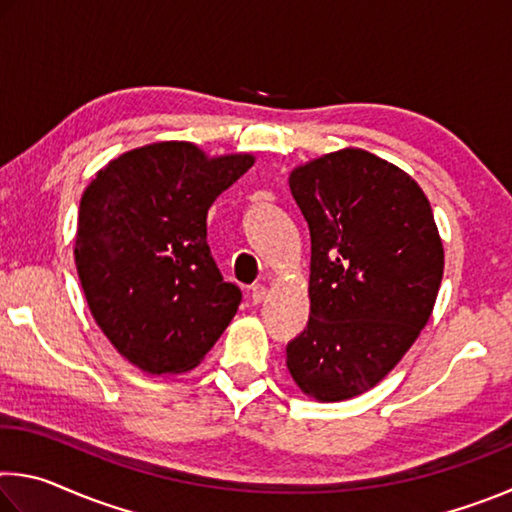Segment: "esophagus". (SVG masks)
Here are the masks:
<instances>
[{
    "label": "esophagus",
    "mask_w": 512,
    "mask_h": 512,
    "mask_svg": "<svg viewBox=\"0 0 512 512\" xmlns=\"http://www.w3.org/2000/svg\"><path fill=\"white\" fill-rule=\"evenodd\" d=\"M266 293L268 289L264 287V284H255L253 291H250V300H253V305H259V302L266 300Z\"/></svg>",
    "instance_id": "34e87169"
}]
</instances>
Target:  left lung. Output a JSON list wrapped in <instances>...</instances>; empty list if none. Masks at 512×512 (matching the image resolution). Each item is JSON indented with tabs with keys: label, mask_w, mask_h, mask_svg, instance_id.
Listing matches in <instances>:
<instances>
[{
	"label": "left lung",
	"mask_w": 512,
	"mask_h": 512,
	"mask_svg": "<svg viewBox=\"0 0 512 512\" xmlns=\"http://www.w3.org/2000/svg\"><path fill=\"white\" fill-rule=\"evenodd\" d=\"M309 225V323L287 345L305 395L343 402L377 386L436 305L445 250L429 198L395 164L341 149L291 171Z\"/></svg>",
	"instance_id": "obj_1"
}]
</instances>
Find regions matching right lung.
<instances>
[{"instance_id":"add662e5","label":"right lung","mask_w":512,"mask_h":512,"mask_svg":"<svg viewBox=\"0 0 512 512\" xmlns=\"http://www.w3.org/2000/svg\"><path fill=\"white\" fill-rule=\"evenodd\" d=\"M255 155L210 158L192 142H155L97 171L79 207L74 259L106 339L149 375L196 368L235 318L239 287L207 246V210Z\"/></svg>"}]
</instances>
